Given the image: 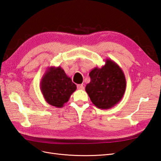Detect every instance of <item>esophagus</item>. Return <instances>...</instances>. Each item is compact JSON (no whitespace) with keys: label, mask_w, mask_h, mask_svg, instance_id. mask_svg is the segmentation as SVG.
<instances>
[{"label":"esophagus","mask_w":161,"mask_h":161,"mask_svg":"<svg viewBox=\"0 0 161 161\" xmlns=\"http://www.w3.org/2000/svg\"><path fill=\"white\" fill-rule=\"evenodd\" d=\"M77 88L78 90H84V86L82 84H77Z\"/></svg>","instance_id":"obj_1"}]
</instances>
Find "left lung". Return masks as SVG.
Masks as SVG:
<instances>
[{"label":"left lung","mask_w":161,"mask_h":161,"mask_svg":"<svg viewBox=\"0 0 161 161\" xmlns=\"http://www.w3.org/2000/svg\"><path fill=\"white\" fill-rule=\"evenodd\" d=\"M90 82L86 91L97 108L108 109L121 101L126 90V79L122 69L112 60L107 58L101 68L90 72Z\"/></svg>","instance_id":"left-lung-1"}]
</instances>
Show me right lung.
I'll use <instances>...</instances> for the list:
<instances>
[{
    "label": "right lung",
    "mask_w": 161,
    "mask_h": 161,
    "mask_svg": "<svg viewBox=\"0 0 161 161\" xmlns=\"http://www.w3.org/2000/svg\"><path fill=\"white\" fill-rule=\"evenodd\" d=\"M40 89L48 104L60 108L68 102L77 86L59 66L47 68L41 80Z\"/></svg>",
    "instance_id": "right-lung-1"
}]
</instances>
